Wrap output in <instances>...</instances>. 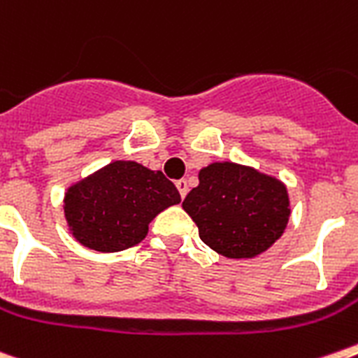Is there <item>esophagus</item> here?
<instances>
[{"label": "esophagus", "instance_id": "obj_1", "mask_svg": "<svg viewBox=\"0 0 358 358\" xmlns=\"http://www.w3.org/2000/svg\"><path fill=\"white\" fill-rule=\"evenodd\" d=\"M176 187H178V191H180V196L182 198H185V194H187V191H189V185H187V180H178V182H176Z\"/></svg>", "mask_w": 358, "mask_h": 358}]
</instances>
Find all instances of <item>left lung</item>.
Segmentation results:
<instances>
[{
	"mask_svg": "<svg viewBox=\"0 0 358 358\" xmlns=\"http://www.w3.org/2000/svg\"><path fill=\"white\" fill-rule=\"evenodd\" d=\"M198 180L182 207L213 251L225 258H255L280 238L291 215L280 180L233 162L209 164Z\"/></svg>",
	"mask_w": 358,
	"mask_h": 358,
	"instance_id": "left-lung-1",
	"label": "left lung"
}]
</instances>
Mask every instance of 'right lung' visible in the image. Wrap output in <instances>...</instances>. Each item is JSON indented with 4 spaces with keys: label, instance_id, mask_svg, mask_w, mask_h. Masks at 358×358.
<instances>
[{
    "label": "right lung",
    "instance_id": "obj_1",
    "mask_svg": "<svg viewBox=\"0 0 358 358\" xmlns=\"http://www.w3.org/2000/svg\"><path fill=\"white\" fill-rule=\"evenodd\" d=\"M176 203L178 189L162 171L116 160L71 185L63 211L71 235L80 244L116 253L140 244L152 218Z\"/></svg>",
    "mask_w": 358,
    "mask_h": 358
}]
</instances>
